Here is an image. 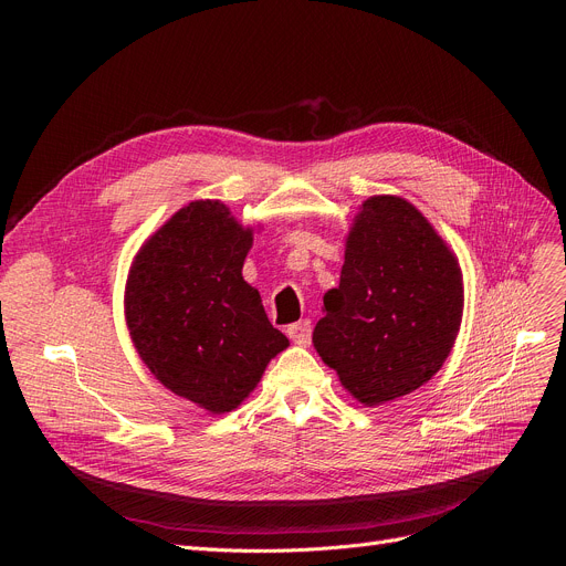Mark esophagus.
<instances>
[{
	"label": "esophagus",
	"mask_w": 566,
	"mask_h": 566,
	"mask_svg": "<svg viewBox=\"0 0 566 566\" xmlns=\"http://www.w3.org/2000/svg\"><path fill=\"white\" fill-rule=\"evenodd\" d=\"M286 333H289V337L293 339V344L307 346L310 339H312V321H310V318H303V321H298V323H293V325H289Z\"/></svg>",
	"instance_id": "esophagus-1"
}]
</instances>
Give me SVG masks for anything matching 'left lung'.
<instances>
[{
    "label": "left lung",
    "mask_w": 566,
    "mask_h": 566,
    "mask_svg": "<svg viewBox=\"0 0 566 566\" xmlns=\"http://www.w3.org/2000/svg\"><path fill=\"white\" fill-rule=\"evenodd\" d=\"M461 318L454 250L403 197L365 199L312 335L344 390L374 408L422 388L448 360Z\"/></svg>",
    "instance_id": "1"
}]
</instances>
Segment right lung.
Wrapping results in <instances>:
<instances>
[{"mask_svg":"<svg viewBox=\"0 0 566 566\" xmlns=\"http://www.w3.org/2000/svg\"><path fill=\"white\" fill-rule=\"evenodd\" d=\"M254 227L220 199H197L146 238L126 280L135 350L169 392L211 415L231 412L289 346L243 280Z\"/></svg>","mask_w":566,"mask_h":566,"instance_id":"obj_1","label":"right lung"}]
</instances>
